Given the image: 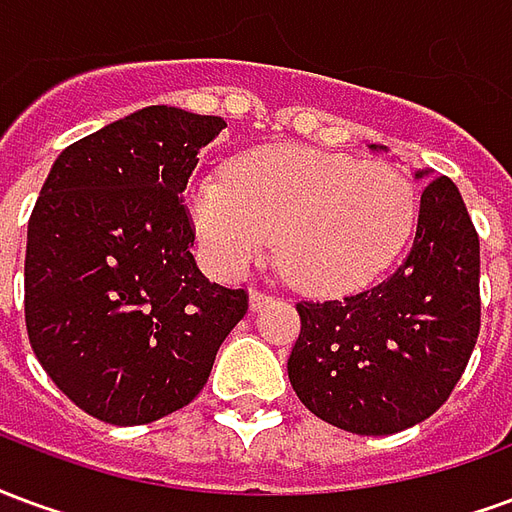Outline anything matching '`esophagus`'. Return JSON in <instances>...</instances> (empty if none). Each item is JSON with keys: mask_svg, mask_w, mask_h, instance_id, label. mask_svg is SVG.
Segmentation results:
<instances>
[{"mask_svg": "<svg viewBox=\"0 0 512 512\" xmlns=\"http://www.w3.org/2000/svg\"><path fill=\"white\" fill-rule=\"evenodd\" d=\"M271 299H274V296L266 293V290H252V293H249V307H252V312L263 310Z\"/></svg>", "mask_w": 512, "mask_h": 512, "instance_id": "obj_1", "label": "esophagus"}]
</instances>
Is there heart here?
Instances as JSON below:
<instances>
[{
	"label": "heart",
	"mask_w": 512,
	"mask_h": 512,
	"mask_svg": "<svg viewBox=\"0 0 512 512\" xmlns=\"http://www.w3.org/2000/svg\"><path fill=\"white\" fill-rule=\"evenodd\" d=\"M200 249L238 277L274 246L304 290L343 293L376 279L406 244L417 197L403 172L310 147H263L230 172H202L186 189Z\"/></svg>",
	"instance_id": "1"
}]
</instances>
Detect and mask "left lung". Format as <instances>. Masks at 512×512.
<instances>
[{"label": "left lung", "instance_id": "left-lung-1", "mask_svg": "<svg viewBox=\"0 0 512 512\" xmlns=\"http://www.w3.org/2000/svg\"><path fill=\"white\" fill-rule=\"evenodd\" d=\"M296 310L301 334L288 378L315 417L359 436L428 419L463 376L480 334V238L458 186L441 175L422 189L417 233L389 277L343 299L299 301Z\"/></svg>", "mask_w": 512, "mask_h": 512}]
</instances>
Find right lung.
I'll return each instance as SVG.
<instances>
[{
    "label": "right lung",
    "mask_w": 512,
    "mask_h": 512,
    "mask_svg": "<svg viewBox=\"0 0 512 512\" xmlns=\"http://www.w3.org/2000/svg\"><path fill=\"white\" fill-rule=\"evenodd\" d=\"M222 117L145 106L65 147L27 227L24 315L62 395L109 425H145L200 395L246 290L194 263L180 194Z\"/></svg>",
    "instance_id": "1"
}]
</instances>
